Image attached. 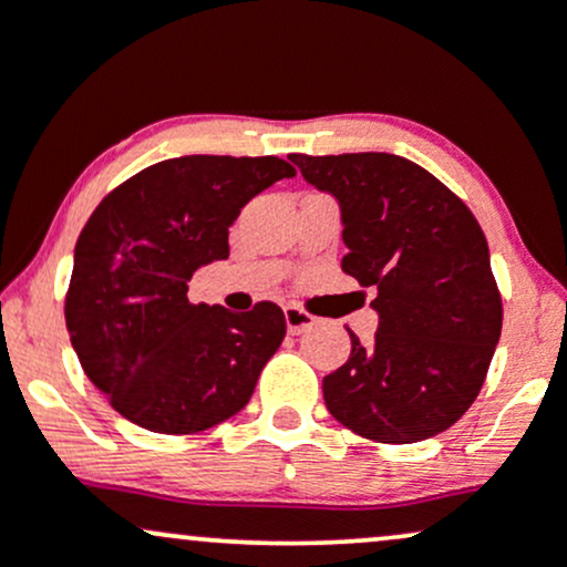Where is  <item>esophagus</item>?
<instances>
[{
	"label": "esophagus",
	"instance_id": "obj_1",
	"mask_svg": "<svg viewBox=\"0 0 567 567\" xmlns=\"http://www.w3.org/2000/svg\"><path fill=\"white\" fill-rule=\"evenodd\" d=\"M285 322H288V330L292 336H301L311 328L317 320L309 315V311L298 309V306H285Z\"/></svg>",
	"mask_w": 567,
	"mask_h": 567
}]
</instances>
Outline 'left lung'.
Segmentation results:
<instances>
[{
    "instance_id": "obj_1",
    "label": "left lung",
    "mask_w": 567,
    "mask_h": 567,
    "mask_svg": "<svg viewBox=\"0 0 567 567\" xmlns=\"http://www.w3.org/2000/svg\"><path fill=\"white\" fill-rule=\"evenodd\" d=\"M341 207V269L362 288L379 330L324 375V405L360 437L408 445L470 410L501 338V296L477 218L445 184L396 154H290Z\"/></svg>"
}]
</instances>
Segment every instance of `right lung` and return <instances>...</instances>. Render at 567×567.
Listing matches in <instances>:
<instances>
[{
	"label": "right lung",
	"mask_w": 567,
	"mask_h": 567,
	"mask_svg": "<svg viewBox=\"0 0 567 567\" xmlns=\"http://www.w3.org/2000/svg\"><path fill=\"white\" fill-rule=\"evenodd\" d=\"M296 171L279 157L192 154L103 197L76 239L66 328L84 373L127 421L194 434L250 402L285 338V315L188 301V279L229 258V226Z\"/></svg>",
	"instance_id": "right-lung-1"
}]
</instances>
